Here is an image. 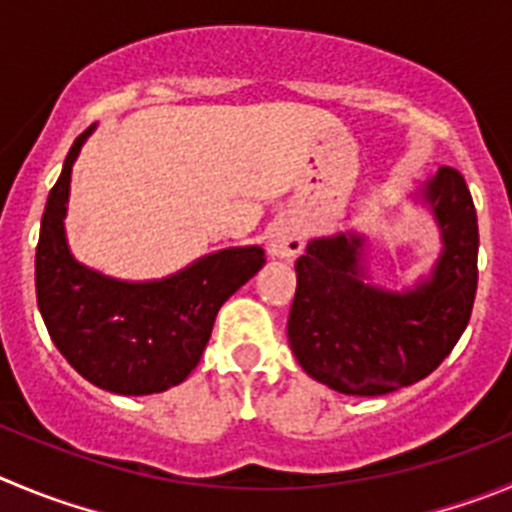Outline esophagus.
Returning a JSON list of instances; mask_svg holds the SVG:
<instances>
[{
	"label": "esophagus",
	"instance_id": "1",
	"mask_svg": "<svg viewBox=\"0 0 512 512\" xmlns=\"http://www.w3.org/2000/svg\"><path fill=\"white\" fill-rule=\"evenodd\" d=\"M303 247H305V234L303 229H300V224L295 222L280 224L270 237V252L275 257H285V260H288V257L298 255Z\"/></svg>",
	"mask_w": 512,
	"mask_h": 512
}]
</instances>
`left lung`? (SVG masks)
Listing matches in <instances>:
<instances>
[{"label": "left lung", "instance_id": "8db88e82", "mask_svg": "<svg viewBox=\"0 0 512 512\" xmlns=\"http://www.w3.org/2000/svg\"><path fill=\"white\" fill-rule=\"evenodd\" d=\"M442 232L432 275L404 293L366 283L364 237L313 240L295 262L288 341L315 381L353 396L412 386L450 356L477 293V212L465 176L442 166L422 189Z\"/></svg>", "mask_w": 512, "mask_h": 512}]
</instances>
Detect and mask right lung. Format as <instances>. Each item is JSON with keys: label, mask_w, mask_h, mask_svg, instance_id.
Masks as SVG:
<instances>
[{"label": "right lung", "mask_w": 512, "mask_h": 512, "mask_svg": "<svg viewBox=\"0 0 512 512\" xmlns=\"http://www.w3.org/2000/svg\"><path fill=\"white\" fill-rule=\"evenodd\" d=\"M93 126L75 138L50 189L35 257L37 305L57 351L113 394H159L197 369L214 318L265 265L262 247L212 252L164 280L123 283L80 265L65 240L70 174Z\"/></svg>", "instance_id": "add662e5"}]
</instances>
